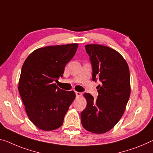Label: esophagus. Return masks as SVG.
Instances as JSON below:
<instances>
[{
  "mask_svg": "<svg viewBox=\"0 0 153 153\" xmlns=\"http://www.w3.org/2000/svg\"><path fill=\"white\" fill-rule=\"evenodd\" d=\"M75 93H76V95L77 97H80V96H82V93L79 92V91H76Z\"/></svg>",
  "mask_w": 153,
  "mask_h": 153,
  "instance_id": "esophagus-1",
  "label": "esophagus"
}]
</instances>
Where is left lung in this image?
Masks as SVG:
<instances>
[{
  "instance_id": "obj_1",
  "label": "left lung",
  "mask_w": 153,
  "mask_h": 153,
  "mask_svg": "<svg viewBox=\"0 0 153 153\" xmlns=\"http://www.w3.org/2000/svg\"><path fill=\"white\" fill-rule=\"evenodd\" d=\"M92 65V80H99L96 100L85 93L87 106L81 114L82 126L91 133L111 130L124 114L131 94L130 72L126 60L117 51L100 44H87Z\"/></svg>"
}]
</instances>
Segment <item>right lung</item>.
<instances>
[{
    "instance_id": "obj_1",
    "label": "right lung",
    "mask_w": 153,
    "mask_h": 153,
    "mask_svg": "<svg viewBox=\"0 0 153 153\" xmlns=\"http://www.w3.org/2000/svg\"><path fill=\"white\" fill-rule=\"evenodd\" d=\"M78 46L74 43L42 47L33 51L23 63L18 91L28 117L39 129L59 128L75 99L74 91L61 90L55 81L62 77Z\"/></svg>"
}]
</instances>
